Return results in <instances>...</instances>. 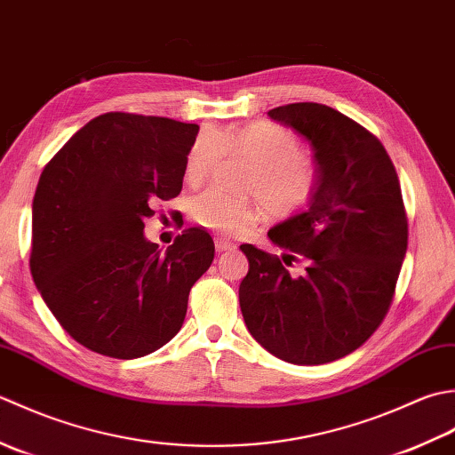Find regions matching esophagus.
<instances>
[{
    "label": "esophagus",
    "mask_w": 455,
    "mask_h": 455,
    "mask_svg": "<svg viewBox=\"0 0 455 455\" xmlns=\"http://www.w3.org/2000/svg\"><path fill=\"white\" fill-rule=\"evenodd\" d=\"M231 249H235V245L231 243V241H228V239H216V251L218 253L231 251Z\"/></svg>",
    "instance_id": "34e87169"
}]
</instances>
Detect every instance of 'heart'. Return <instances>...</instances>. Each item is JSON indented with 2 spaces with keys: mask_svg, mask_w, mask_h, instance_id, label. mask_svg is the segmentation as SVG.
I'll return each mask as SVG.
<instances>
[{
  "mask_svg": "<svg viewBox=\"0 0 455 455\" xmlns=\"http://www.w3.org/2000/svg\"><path fill=\"white\" fill-rule=\"evenodd\" d=\"M300 139L291 129L255 122L229 132H202L184 156V180L202 184L216 171L224 153L243 155L253 161L243 188L257 194L275 216H291L314 200L320 187V169L304 156ZM190 218L220 235H239L261 218L255 198L234 196L210 188L190 202Z\"/></svg>",
  "mask_w": 455,
  "mask_h": 455,
  "instance_id": "b5f03b06",
  "label": "heart"
}]
</instances>
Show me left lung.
<instances>
[{"label": "left lung", "instance_id": "obj_1", "mask_svg": "<svg viewBox=\"0 0 455 455\" xmlns=\"http://www.w3.org/2000/svg\"><path fill=\"white\" fill-rule=\"evenodd\" d=\"M268 117L310 143L320 187L308 208L268 229L283 257L241 245V314L275 357L330 363L363 346L391 308L409 245L401 182L381 141L338 109L300 101ZM296 256L307 265L299 277L285 268Z\"/></svg>", "mask_w": 455, "mask_h": 455}]
</instances>
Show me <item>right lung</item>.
Returning a JSON list of instances; mask_svg holds the SVG:
<instances>
[{"mask_svg":"<svg viewBox=\"0 0 455 455\" xmlns=\"http://www.w3.org/2000/svg\"><path fill=\"white\" fill-rule=\"evenodd\" d=\"M196 124L109 111L46 163L33 198L31 275L60 326L116 359L149 355L187 316L192 284L214 261L208 231L166 251L143 235L159 200L182 190Z\"/></svg>","mask_w":455,"mask_h":455,"instance_id":"right-lung-1","label":"right lung"}]
</instances>
